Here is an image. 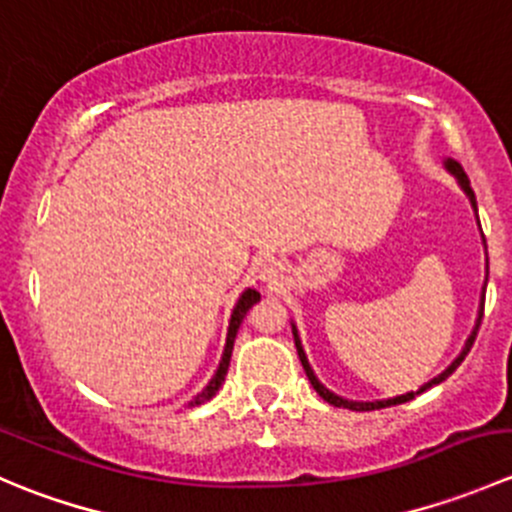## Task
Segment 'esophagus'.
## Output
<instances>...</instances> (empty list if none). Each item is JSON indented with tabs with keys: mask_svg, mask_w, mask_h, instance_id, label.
<instances>
[{
	"mask_svg": "<svg viewBox=\"0 0 512 512\" xmlns=\"http://www.w3.org/2000/svg\"><path fill=\"white\" fill-rule=\"evenodd\" d=\"M280 275H282V270L275 260H262L260 267H257V277H260V280L270 287L280 282Z\"/></svg>",
	"mask_w": 512,
	"mask_h": 512,
	"instance_id": "esophagus-1",
	"label": "esophagus"
}]
</instances>
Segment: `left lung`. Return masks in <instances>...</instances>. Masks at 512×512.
Segmentation results:
<instances>
[{
  "label": "left lung",
  "instance_id": "left-lung-1",
  "mask_svg": "<svg viewBox=\"0 0 512 512\" xmlns=\"http://www.w3.org/2000/svg\"><path fill=\"white\" fill-rule=\"evenodd\" d=\"M446 170L448 173H453L458 178V185H461L463 188V193L468 195V200H471V205H473V210H476L478 213V205H476V193H473V188H471V180H468V175H466V170L461 168V163H456V160H451V158H446ZM485 242V240H483ZM488 282V280H485ZM483 304H485V285H483V294H480V309H478V319H476V327H473V332H471V337L466 339V347H463V352L456 356V359L451 361V366H448L446 371H441V374L438 376H433L431 381H428V384H423L421 389L418 391H409V394H401V396H394V399H386V401H349V399H342V396H337V394H332V391L327 389V386L322 384V381L317 379V376H314V371H312V366H309V361H307V354H304V349H302V342H299V334H297V327H294L292 324V334H294V347H297V354H299V361H302V366H304V371H307V379H309V384L314 386V391H317L319 396H322L324 401H327V404H332V406H339V409H352V411H374V409H386V406H396V404H406V401H411V399H416L418 394H423V391L426 389H431V386H436V384H441V381H446L448 376L453 374V371L458 369V366H461V361L466 359V354L471 352V347H473V342H476V334H478V327H480V319H483Z\"/></svg>",
  "mask_w": 512,
  "mask_h": 512
}]
</instances>
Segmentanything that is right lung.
<instances>
[{
  "instance_id": "right-lung-1",
  "label": "right lung",
  "mask_w": 512,
  "mask_h": 512,
  "mask_svg": "<svg viewBox=\"0 0 512 512\" xmlns=\"http://www.w3.org/2000/svg\"><path fill=\"white\" fill-rule=\"evenodd\" d=\"M255 302H260V292H257V289H245V292L240 294V299H237L235 309H232L230 327H227V339H225V352H223V359H220L218 371H215V376H213V379H210V384L205 386V389L200 391V394L195 396L193 401H188V406H200V404H205V401H210L215 394H218V389H220V386H223V381H225L227 366H230L232 344H235L237 329H240L242 319H245V314L250 312V307H252V304H255Z\"/></svg>"
}]
</instances>
